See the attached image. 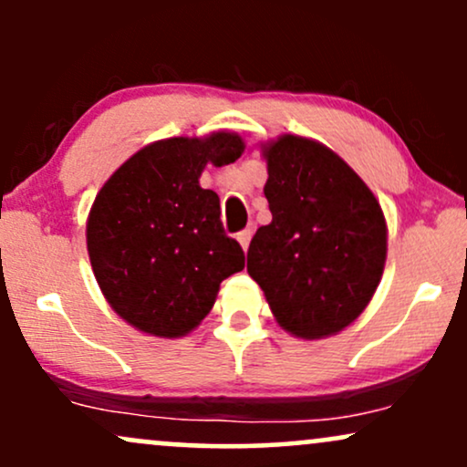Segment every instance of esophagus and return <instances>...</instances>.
<instances>
[{
  "label": "esophagus",
  "instance_id": "1",
  "mask_svg": "<svg viewBox=\"0 0 467 467\" xmlns=\"http://www.w3.org/2000/svg\"><path fill=\"white\" fill-rule=\"evenodd\" d=\"M250 239H252V228H244L241 233H237V241H239L241 248H244V250H248Z\"/></svg>",
  "mask_w": 467,
  "mask_h": 467
}]
</instances>
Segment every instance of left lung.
Listing matches in <instances>:
<instances>
[{"mask_svg": "<svg viewBox=\"0 0 467 467\" xmlns=\"http://www.w3.org/2000/svg\"><path fill=\"white\" fill-rule=\"evenodd\" d=\"M264 155L272 222L250 241L248 275L289 334H337L364 312L382 278V208L356 171L320 142L287 133Z\"/></svg>", "mask_w": 467, "mask_h": 467, "instance_id": "1", "label": "left lung"}]
</instances>
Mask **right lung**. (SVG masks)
Returning <instances> with one entry per match:
<instances>
[{
  "label": "right lung",
  "instance_id": "right-lung-1",
  "mask_svg": "<svg viewBox=\"0 0 467 467\" xmlns=\"http://www.w3.org/2000/svg\"><path fill=\"white\" fill-rule=\"evenodd\" d=\"M244 153L237 133L169 138L131 155L105 182L88 219V252L107 303L160 337L189 334L215 305L219 283L244 270V250L223 233L206 164Z\"/></svg>",
  "mask_w": 467,
  "mask_h": 467
}]
</instances>
